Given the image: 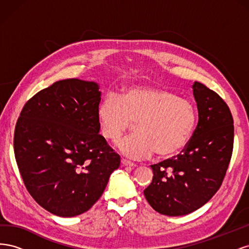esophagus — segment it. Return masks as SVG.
Returning a JSON list of instances; mask_svg holds the SVG:
<instances>
[{"mask_svg":"<svg viewBox=\"0 0 249 249\" xmlns=\"http://www.w3.org/2000/svg\"><path fill=\"white\" fill-rule=\"evenodd\" d=\"M122 164L124 165V166H129V167H135V166H136V164L129 161V160H125V159H122Z\"/></svg>","mask_w":249,"mask_h":249,"instance_id":"obj_1","label":"esophagus"}]
</instances>
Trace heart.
Wrapping results in <instances>:
<instances>
[{
  "label": "heart",
  "instance_id": "b5f03b06",
  "mask_svg": "<svg viewBox=\"0 0 249 249\" xmlns=\"http://www.w3.org/2000/svg\"><path fill=\"white\" fill-rule=\"evenodd\" d=\"M103 136L115 139L137 123L138 131L116 142L124 155L143 159L156 153L160 159L177 156L190 142L197 124L192 102L168 89L136 85L104 97L97 107Z\"/></svg>",
  "mask_w": 249,
  "mask_h": 249
}]
</instances>
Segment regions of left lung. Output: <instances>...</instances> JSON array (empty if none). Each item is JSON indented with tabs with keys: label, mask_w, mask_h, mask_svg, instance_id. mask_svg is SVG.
Instances as JSON below:
<instances>
[{
	"label": "left lung",
	"mask_w": 249,
	"mask_h": 249,
	"mask_svg": "<svg viewBox=\"0 0 249 249\" xmlns=\"http://www.w3.org/2000/svg\"><path fill=\"white\" fill-rule=\"evenodd\" d=\"M192 88L198 110L193 136L177 157L150 166L153 180L143 191L163 215H187L207 203L220 188L232 154L233 120L227 103L199 82Z\"/></svg>",
	"instance_id": "8db88e82"
}]
</instances>
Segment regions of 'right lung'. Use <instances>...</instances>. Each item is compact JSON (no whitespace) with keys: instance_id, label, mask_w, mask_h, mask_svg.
I'll list each match as a JSON object with an SVG mask.
<instances>
[{"instance_id":"obj_1","label":"right lung","mask_w":249,"mask_h":249,"mask_svg":"<svg viewBox=\"0 0 249 249\" xmlns=\"http://www.w3.org/2000/svg\"><path fill=\"white\" fill-rule=\"evenodd\" d=\"M95 82L66 79L31 97L14 131V155L28 192L50 213L73 217L99 200L120 165L99 134Z\"/></svg>"}]
</instances>
